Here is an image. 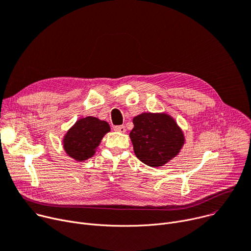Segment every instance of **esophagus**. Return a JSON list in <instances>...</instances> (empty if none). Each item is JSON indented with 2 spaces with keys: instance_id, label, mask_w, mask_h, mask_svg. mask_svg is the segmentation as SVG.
Returning a JSON list of instances; mask_svg holds the SVG:
<instances>
[{
  "instance_id": "1",
  "label": "esophagus",
  "mask_w": 251,
  "mask_h": 251,
  "mask_svg": "<svg viewBox=\"0 0 251 251\" xmlns=\"http://www.w3.org/2000/svg\"><path fill=\"white\" fill-rule=\"evenodd\" d=\"M114 130L117 132H121V133H125L126 132V127L121 125V126H115Z\"/></svg>"
}]
</instances>
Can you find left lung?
Listing matches in <instances>:
<instances>
[{"label": "left lung", "instance_id": "obj_1", "mask_svg": "<svg viewBox=\"0 0 251 251\" xmlns=\"http://www.w3.org/2000/svg\"><path fill=\"white\" fill-rule=\"evenodd\" d=\"M130 138L134 153L149 166H161L174 158L185 141L182 131L171 116L143 113L133 119Z\"/></svg>", "mask_w": 251, "mask_h": 251}]
</instances>
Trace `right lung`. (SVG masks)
Returning a JSON list of instances; mask_svg holds the SVG:
<instances>
[{
	"label": "right lung",
	"instance_id": "1",
	"mask_svg": "<svg viewBox=\"0 0 251 251\" xmlns=\"http://www.w3.org/2000/svg\"><path fill=\"white\" fill-rule=\"evenodd\" d=\"M109 131L110 126L106 121L95 117L79 119L64 136V150L76 160H86L94 155L95 149Z\"/></svg>",
	"mask_w": 251,
	"mask_h": 251
}]
</instances>
